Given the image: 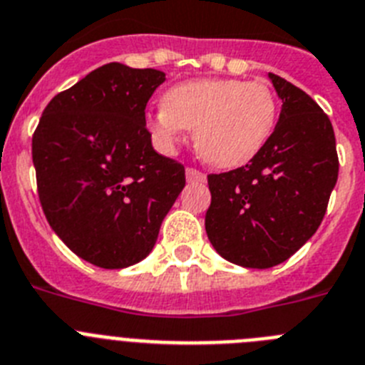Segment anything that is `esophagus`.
Returning <instances> with one entry per match:
<instances>
[{
	"instance_id": "esophagus-1",
	"label": "esophagus",
	"mask_w": 365,
	"mask_h": 365,
	"mask_svg": "<svg viewBox=\"0 0 365 365\" xmlns=\"http://www.w3.org/2000/svg\"><path fill=\"white\" fill-rule=\"evenodd\" d=\"M187 182L189 183H196V182H205V174L198 169H192V167H187L185 170Z\"/></svg>"
}]
</instances>
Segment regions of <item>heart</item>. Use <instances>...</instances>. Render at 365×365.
I'll return each mask as SVG.
<instances>
[{
	"mask_svg": "<svg viewBox=\"0 0 365 365\" xmlns=\"http://www.w3.org/2000/svg\"><path fill=\"white\" fill-rule=\"evenodd\" d=\"M277 123V99L262 82L204 78L170 88L147 128L165 148L195 130L196 150L207 163L233 169L262 150Z\"/></svg>",
	"mask_w": 365,
	"mask_h": 365,
	"instance_id": "heart-1",
	"label": "heart"
}]
</instances>
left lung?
I'll return each mask as SVG.
<instances>
[{"mask_svg": "<svg viewBox=\"0 0 365 365\" xmlns=\"http://www.w3.org/2000/svg\"><path fill=\"white\" fill-rule=\"evenodd\" d=\"M283 101L268 143L244 167L209 174L205 231L226 261L272 268L314 235L338 180L327 113L292 82L268 75Z\"/></svg>", "mask_w": 365, "mask_h": 365, "instance_id": "left-lung-1", "label": "left lung"}]
</instances>
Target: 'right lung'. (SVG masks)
Listing matches in <instances>:
<instances>
[{
	"label": "right lung",
	"instance_id": "right-lung-1",
	"mask_svg": "<svg viewBox=\"0 0 365 365\" xmlns=\"http://www.w3.org/2000/svg\"><path fill=\"white\" fill-rule=\"evenodd\" d=\"M158 69L101 66L43 110L33 134L38 198L78 257L117 270L143 261L185 185V169L152 148L145 108Z\"/></svg>",
	"mask_w": 365,
	"mask_h": 365
}]
</instances>
